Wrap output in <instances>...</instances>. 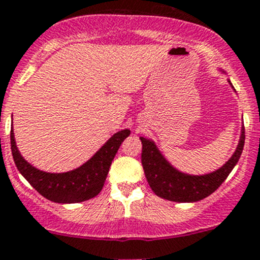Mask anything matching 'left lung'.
I'll return each mask as SVG.
<instances>
[{"mask_svg":"<svg viewBox=\"0 0 260 260\" xmlns=\"http://www.w3.org/2000/svg\"><path fill=\"white\" fill-rule=\"evenodd\" d=\"M223 72V71H222ZM230 82V80H229ZM233 86V84L230 82ZM142 142V161L146 179L153 193L164 200L179 203L197 202L212 194L225 181L240 158L245 142V129L241 127L238 147L220 169L205 175H190L174 168L158 151L155 142L140 137Z\"/></svg>","mask_w":260,"mask_h":260,"instance_id":"left-lung-1","label":"left lung"}]
</instances>
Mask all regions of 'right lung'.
Listing matches in <instances>:
<instances>
[{
    "label": "right lung",
    "mask_w": 260,
    "mask_h": 260,
    "mask_svg": "<svg viewBox=\"0 0 260 260\" xmlns=\"http://www.w3.org/2000/svg\"><path fill=\"white\" fill-rule=\"evenodd\" d=\"M131 135L122 129L113 135L90 160L67 173H47L27 162L17 150L14 129H11V151L15 165L30 185L43 197L55 203H79L91 200L102 191L109 168L118 148Z\"/></svg>",
    "instance_id": "right-lung-1"
}]
</instances>
